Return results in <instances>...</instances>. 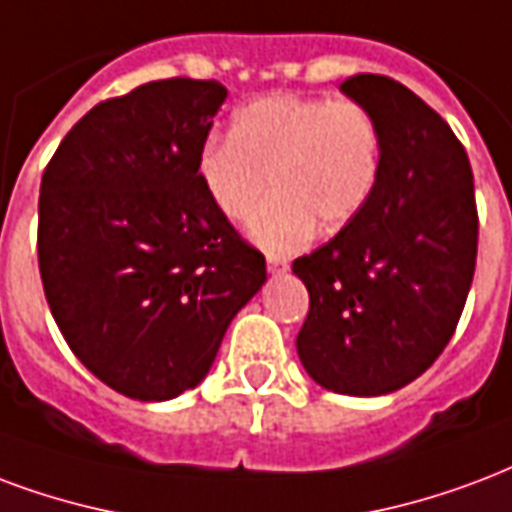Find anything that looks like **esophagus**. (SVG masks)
I'll list each match as a JSON object with an SVG mask.
<instances>
[{"label":"esophagus","mask_w":512,"mask_h":512,"mask_svg":"<svg viewBox=\"0 0 512 512\" xmlns=\"http://www.w3.org/2000/svg\"><path fill=\"white\" fill-rule=\"evenodd\" d=\"M266 266L271 274H279V271H287V260L279 255H268L266 257Z\"/></svg>","instance_id":"esophagus-1"}]
</instances>
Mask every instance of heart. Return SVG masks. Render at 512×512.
Wrapping results in <instances>:
<instances>
[{"instance_id":"heart-1","label":"heart","mask_w":512,"mask_h":512,"mask_svg":"<svg viewBox=\"0 0 512 512\" xmlns=\"http://www.w3.org/2000/svg\"><path fill=\"white\" fill-rule=\"evenodd\" d=\"M382 165V132L355 100L268 94L241 105L230 138L200 149L198 179L219 214L246 222L274 184L276 195L249 233L271 252L339 233L372 198Z\"/></svg>"}]
</instances>
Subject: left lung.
<instances>
[{
    "label": "left lung",
    "mask_w": 512,
    "mask_h": 512,
    "mask_svg": "<svg viewBox=\"0 0 512 512\" xmlns=\"http://www.w3.org/2000/svg\"><path fill=\"white\" fill-rule=\"evenodd\" d=\"M342 92L380 124V179L350 225L293 263L309 290L295 347L328 391L382 396L448 347L475 276L478 206L467 151L418 94L372 73Z\"/></svg>",
    "instance_id": "1"
}]
</instances>
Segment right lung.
I'll return each instance as SVG.
<instances>
[{"label":"right lung","instance_id":"right-lung-1","mask_svg":"<svg viewBox=\"0 0 512 512\" xmlns=\"http://www.w3.org/2000/svg\"><path fill=\"white\" fill-rule=\"evenodd\" d=\"M227 89L168 78L94 105L40 184L37 263L75 358L113 391L176 399L217 358L266 282L200 187L198 157Z\"/></svg>","mask_w":512,"mask_h":512}]
</instances>
